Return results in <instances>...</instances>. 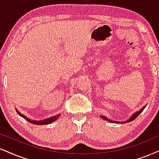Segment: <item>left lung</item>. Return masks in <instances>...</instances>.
Masks as SVG:
<instances>
[{
  "instance_id": "obj_1",
  "label": "left lung",
  "mask_w": 159,
  "mask_h": 159,
  "mask_svg": "<svg viewBox=\"0 0 159 159\" xmlns=\"http://www.w3.org/2000/svg\"><path fill=\"white\" fill-rule=\"evenodd\" d=\"M144 107H143V108H142V109H140V110H139V111H137V112H136V113H135V114H133V115H132V116H131V117H130V119H129V120H127V121H125V122H122V123H125V122H130V121H133V120H135V119H136V117H137V116H138L139 115V114H141V113H142V111H143V110H144ZM101 117H103L104 120H108L107 119V118H106V117H105V116H101ZM109 121H111V120H109ZM111 122H112V121H111Z\"/></svg>"
}]
</instances>
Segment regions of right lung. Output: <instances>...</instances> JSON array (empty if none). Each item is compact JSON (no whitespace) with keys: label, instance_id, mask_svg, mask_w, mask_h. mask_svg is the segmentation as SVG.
<instances>
[{"label":"right lung","instance_id":"add662e5","mask_svg":"<svg viewBox=\"0 0 159 159\" xmlns=\"http://www.w3.org/2000/svg\"><path fill=\"white\" fill-rule=\"evenodd\" d=\"M17 113L19 114V115H20L21 116H23L24 119H25L27 120L28 122H31V123H33V124H35V125H48V124H50L51 123V122H53L55 121L58 119V117H59V114H58V115H56V116H52L51 118H47V119L44 120H39V121H37V120H32L31 119H29V118H28L27 116H24L23 114H22L21 113H20V112H18V111L17 110Z\"/></svg>","mask_w":159,"mask_h":159}]
</instances>
